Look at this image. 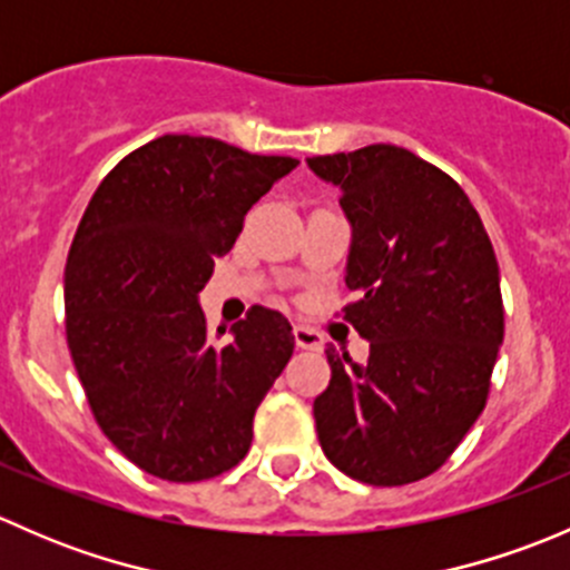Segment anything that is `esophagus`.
Instances as JSON below:
<instances>
[{"label":"esophagus","mask_w":570,"mask_h":570,"mask_svg":"<svg viewBox=\"0 0 570 570\" xmlns=\"http://www.w3.org/2000/svg\"><path fill=\"white\" fill-rule=\"evenodd\" d=\"M295 344L301 350H320L322 347V336L317 331H312V327L306 325H295Z\"/></svg>","instance_id":"esophagus-1"}]
</instances>
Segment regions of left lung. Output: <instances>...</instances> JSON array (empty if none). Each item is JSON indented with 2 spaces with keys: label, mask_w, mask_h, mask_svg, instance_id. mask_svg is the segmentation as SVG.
Listing matches in <instances>:
<instances>
[{
  "label": "left lung",
  "mask_w": 570,
  "mask_h": 570,
  "mask_svg": "<svg viewBox=\"0 0 570 570\" xmlns=\"http://www.w3.org/2000/svg\"><path fill=\"white\" fill-rule=\"evenodd\" d=\"M350 223L344 320L370 342L355 364L327 344L314 400L325 458L366 485L433 474L485 407L504 338L499 264L469 195L407 148L308 157Z\"/></svg>",
  "instance_id": "obj_1"
}]
</instances>
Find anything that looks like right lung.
<instances>
[{
    "label": "right lung",
    "mask_w": 570,
    "mask_h": 570,
    "mask_svg": "<svg viewBox=\"0 0 570 570\" xmlns=\"http://www.w3.org/2000/svg\"><path fill=\"white\" fill-rule=\"evenodd\" d=\"M295 168L165 135L120 159L85 209L66 262L68 350L99 428L148 474L198 482L248 455L295 336L284 314L253 306L215 344L200 289L250 206Z\"/></svg>",
    "instance_id": "add662e5"
}]
</instances>
